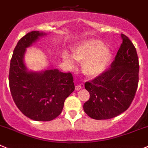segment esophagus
Here are the masks:
<instances>
[{
    "label": "esophagus",
    "mask_w": 148,
    "mask_h": 148,
    "mask_svg": "<svg viewBox=\"0 0 148 148\" xmlns=\"http://www.w3.org/2000/svg\"><path fill=\"white\" fill-rule=\"evenodd\" d=\"M83 87H84V84H77V85L75 86V90H81V89H82Z\"/></svg>",
    "instance_id": "esophagus-1"
}]
</instances>
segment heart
Returning <instances> with one entry per match:
<instances>
[{
  "mask_svg": "<svg viewBox=\"0 0 148 148\" xmlns=\"http://www.w3.org/2000/svg\"><path fill=\"white\" fill-rule=\"evenodd\" d=\"M72 55L74 59L82 63V71L90 78H97L104 73L110 63L112 53L98 39H89L79 42L74 47ZM64 62L69 66H74V61L67 53L62 56Z\"/></svg>",
  "mask_w": 148,
  "mask_h": 148,
  "instance_id": "obj_1",
  "label": "heart"
}]
</instances>
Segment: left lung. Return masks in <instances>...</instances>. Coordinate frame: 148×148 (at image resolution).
<instances>
[{
    "label": "left lung",
    "instance_id": "left-lung-1",
    "mask_svg": "<svg viewBox=\"0 0 148 148\" xmlns=\"http://www.w3.org/2000/svg\"><path fill=\"white\" fill-rule=\"evenodd\" d=\"M121 36L122 43L110 69L84 84L90 97L83 108L94 119H109L124 112L137 92L140 68L137 51L128 37Z\"/></svg>",
    "mask_w": 148,
    "mask_h": 148
}]
</instances>
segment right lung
<instances>
[{
	"label": "right lung",
	"mask_w": 148,
	"mask_h": 148,
	"mask_svg": "<svg viewBox=\"0 0 148 148\" xmlns=\"http://www.w3.org/2000/svg\"><path fill=\"white\" fill-rule=\"evenodd\" d=\"M46 35L32 31L18 40L9 69V87L17 108L24 115L38 121L53 120L61 114L66 98L74 90L72 74L57 69L29 71L24 63L26 48Z\"/></svg>",
	"instance_id": "obj_1"
}]
</instances>
